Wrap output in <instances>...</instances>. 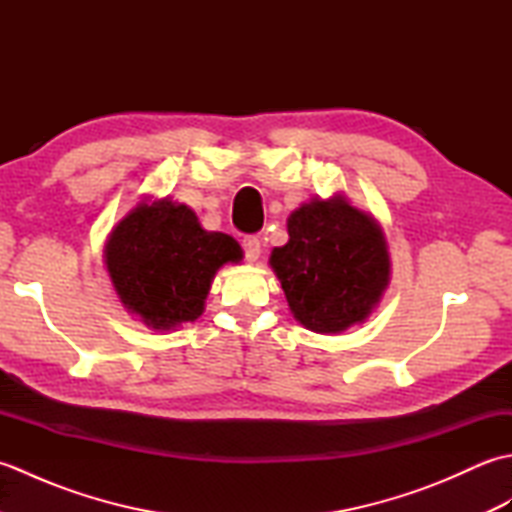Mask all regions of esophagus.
Listing matches in <instances>:
<instances>
[{"label": "esophagus", "instance_id": "esophagus-1", "mask_svg": "<svg viewBox=\"0 0 512 512\" xmlns=\"http://www.w3.org/2000/svg\"><path fill=\"white\" fill-rule=\"evenodd\" d=\"M242 246L248 262H257L259 255H262V244H259V239L255 235H248L242 239Z\"/></svg>", "mask_w": 512, "mask_h": 512}]
</instances>
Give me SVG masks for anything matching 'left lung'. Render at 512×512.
<instances>
[{"label":"left lung","instance_id":"1","mask_svg":"<svg viewBox=\"0 0 512 512\" xmlns=\"http://www.w3.org/2000/svg\"><path fill=\"white\" fill-rule=\"evenodd\" d=\"M288 244L270 255L295 319L339 334L363 323L389 284V253L378 222L336 193L288 217Z\"/></svg>","mask_w":512,"mask_h":512}]
</instances>
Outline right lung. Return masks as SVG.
I'll return each mask as SVG.
<instances>
[{
	"label": "right lung",
	"mask_w": 512,
	"mask_h": 512,
	"mask_svg": "<svg viewBox=\"0 0 512 512\" xmlns=\"http://www.w3.org/2000/svg\"><path fill=\"white\" fill-rule=\"evenodd\" d=\"M242 248L231 235L204 231L187 204L140 202L105 244L107 273L123 306L154 330H173L204 310L211 281Z\"/></svg>",
	"instance_id": "obj_1"
}]
</instances>
